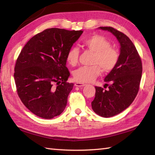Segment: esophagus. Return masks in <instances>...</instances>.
Listing matches in <instances>:
<instances>
[{"instance_id": "esophagus-1", "label": "esophagus", "mask_w": 155, "mask_h": 155, "mask_svg": "<svg viewBox=\"0 0 155 155\" xmlns=\"http://www.w3.org/2000/svg\"><path fill=\"white\" fill-rule=\"evenodd\" d=\"M74 85L76 87H84L86 84H84V83H76Z\"/></svg>"}]
</instances>
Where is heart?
<instances>
[{"instance_id":"heart-1","label":"heart","mask_w":155,"mask_h":155,"mask_svg":"<svg viewBox=\"0 0 155 155\" xmlns=\"http://www.w3.org/2000/svg\"><path fill=\"white\" fill-rule=\"evenodd\" d=\"M83 46L94 52L92 59L93 66H84L74 72V80L80 83H90L94 81L101 72H110L116 67L119 60V53L116 48L111 47L110 41L103 36L94 35L83 41ZM80 52L77 47H72L67 53V61L72 66L78 62Z\"/></svg>"}]
</instances>
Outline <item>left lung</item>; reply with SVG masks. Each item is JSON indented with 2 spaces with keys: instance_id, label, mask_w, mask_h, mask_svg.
I'll return each instance as SVG.
<instances>
[{
  "instance_id": "left-lung-1",
  "label": "left lung",
  "mask_w": 155,
  "mask_h": 155,
  "mask_svg": "<svg viewBox=\"0 0 155 155\" xmlns=\"http://www.w3.org/2000/svg\"><path fill=\"white\" fill-rule=\"evenodd\" d=\"M100 28L112 32L120 45L116 67L104 78V86L108 88L95 87V97L91 103L94 112L108 118L120 113L134 100L139 90L143 65L135 46L126 35L111 27Z\"/></svg>"
}]
</instances>
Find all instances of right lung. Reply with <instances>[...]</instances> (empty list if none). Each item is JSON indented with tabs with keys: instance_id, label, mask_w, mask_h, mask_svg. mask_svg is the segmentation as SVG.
Wrapping results in <instances>:
<instances>
[{
	"instance_id": "right-lung-1",
	"label": "right lung",
	"mask_w": 155,
	"mask_h": 155,
	"mask_svg": "<svg viewBox=\"0 0 155 155\" xmlns=\"http://www.w3.org/2000/svg\"><path fill=\"white\" fill-rule=\"evenodd\" d=\"M83 31L45 29L35 35L16 59L14 78L16 91L25 106L37 116L51 119L60 115L67 106L74 84L67 53Z\"/></svg>"
}]
</instances>
